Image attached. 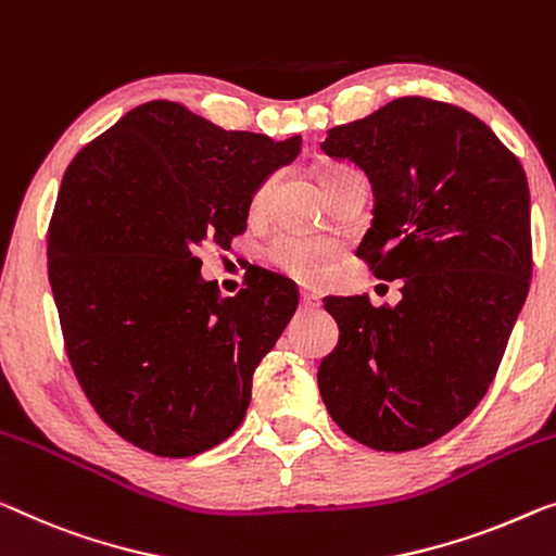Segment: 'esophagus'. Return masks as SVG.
<instances>
[{
	"mask_svg": "<svg viewBox=\"0 0 556 556\" xmlns=\"http://www.w3.org/2000/svg\"><path fill=\"white\" fill-rule=\"evenodd\" d=\"M300 304H302V309L312 312V309H317V306H319V296H317V294H312V292H302V296H300Z\"/></svg>",
	"mask_w": 556,
	"mask_h": 556,
	"instance_id": "34e87169",
	"label": "esophagus"
}]
</instances>
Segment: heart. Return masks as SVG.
<instances>
[{"instance_id":"heart-1","label":"heart","mask_w":556,"mask_h":556,"mask_svg":"<svg viewBox=\"0 0 556 556\" xmlns=\"http://www.w3.org/2000/svg\"><path fill=\"white\" fill-rule=\"evenodd\" d=\"M339 172H350L346 167H327L321 174V181L334 177ZM269 185L256 189L254 210H262L264 202H267ZM269 262L275 264L279 271H285L296 281H304V285H319L321 279L329 275L331 262L337 256V247L327 242V239H314V237H300V235H281L275 242L267 247Z\"/></svg>"}]
</instances>
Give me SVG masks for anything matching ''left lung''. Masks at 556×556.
Returning <instances> with one entry per match:
<instances>
[{"mask_svg": "<svg viewBox=\"0 0 556 556\" xmlns=\"http://www.w3.org/2000/svg\"><path fill=\"white\" fill-rule=\"evenodd\" d=\"M321 149L375 192L357 256L402 279L396 306L325 300L339 342L319 364L321 400L371 450H419L482 402L527 300V174L482 119L427 97L329 129Z\"/></svg>", "mask_w": 556, "mask_h": 556, "instance_id": "8db88e82", "label": "left lung"}]
</instances>
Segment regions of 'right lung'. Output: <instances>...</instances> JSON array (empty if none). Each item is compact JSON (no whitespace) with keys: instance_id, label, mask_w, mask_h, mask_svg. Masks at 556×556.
Masks as SVG:
<instances>
[{"instance_id":"right-lung-1","label":"right lung","mask_w":556,"mask_h":556,"mask_svg":"<svg viewBox=\"0 0 556 556\" xmlns=\"http://www.w3.org/2000/svg\"><path fill=\"white\" fill-rule=\"evenodd\" d=\"M300 149L302 137L227 131L156 99L66 167L49 285L81 392L129 444L194 457L242 425L256 364L300 296L267 269L222 296L197 252L242 235L252 194Z\"/></svg>"}]
</instances>
